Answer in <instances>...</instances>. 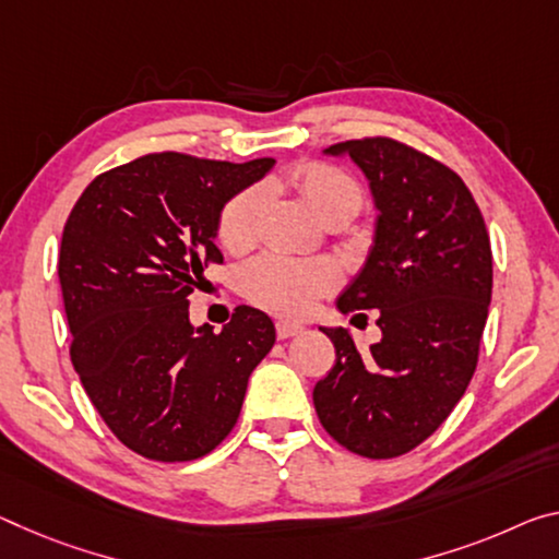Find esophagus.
<instances>
[{"label": "esophagus", "mask_w": 559, "mask_h": 559, "mask_svg": "<svg viewBox=\"0 0 559 559\" xmlns=\"http://www.w3.org/2000/svg\"><path fill=\"white\" fill-rule=\"evenodd\" d=\"M298 333H304V325H300V323H290V321H278V323H276L278 341L294 338V335H298Z\"/></svg>", "instance_id": "34e87169"}]
</instances>
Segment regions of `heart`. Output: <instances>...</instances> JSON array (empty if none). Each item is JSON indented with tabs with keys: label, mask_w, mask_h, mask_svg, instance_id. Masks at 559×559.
Returning <instances> with one entry per match:
<instances>
[{
	"label": "heart",
	"mask_w": 559,
	"mask_h": 559,
	"mask_svg": "<svg viewBox=\"0 0 559 559\" xmlns=\"http://www.w3.org/2000/svg\"><path fill=\"white\" fill-rule=\"evenodd\" d=\"M294 183L308 206L316 211V216L323 221L335 216L350 221L366 203V191L356 176L333 164H304L294 174ZM261 206V189L238 191L224 203L216 236L226 251L241 253L253 246L259 236ZM238 286H241V294L263 311L304 318L311 313L318 298L338 286V271L325 261H296L278 253H263L243 265L238 273Z\"/></svg>",
	"instance_id": "heart-1"
}]
</instances>
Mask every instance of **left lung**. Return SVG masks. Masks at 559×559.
I'll return each mask as SVG.
<instances>
[{
  "mask_svg": "<svg viewBox=\"0 0 559 559\" xmlns=\"http://www.w3.org/2000/svg\"><path fill=\"white\" fill-rule=\"evenodd\" d=\"M328 152L350 154L380 211L373 251L338 308L378 311L383 338L360 350L343 328H323L335 362L316 383L313 405L345 450L401 457L471 385L492 296L490 236L465 181L420 148L362 136Z\"/></svg>",
  "mask_w": 559,
  "mask_h": 559,
  "instance_id": "1",
  "label": "left lung"
}]
</instances>
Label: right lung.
<instances>
[{"label": "right lung", "mask_w": 559, "mask_h": 559, "mask_svg": "<svg viewBox=\"0 0 559 559\" xmlns=\"http://www.w3.org/2000/svg\"><path fill=\"white\" fill-rule=\"evenodd\" d=\"M273 158L246 164L154 152L96 176L74 203L59 283L76 376L114 436L158 463L209 455L241 415L251 370L276 343L238 306L221 333L189 321L224 203Z\"/></svg>", "instance_id": "1"}]
</instances>
